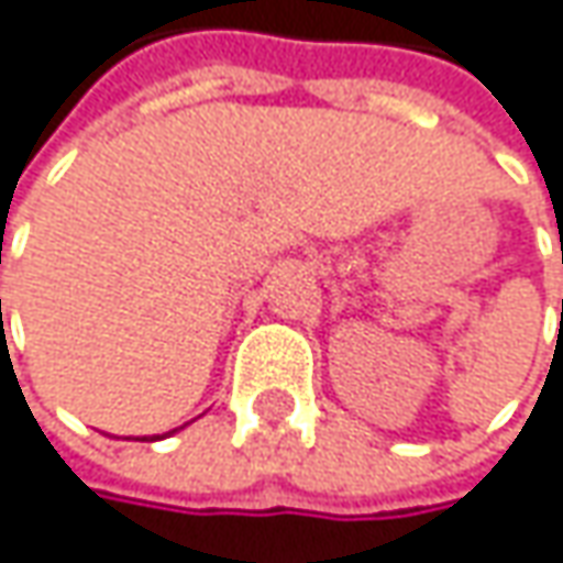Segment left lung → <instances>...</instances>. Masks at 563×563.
Masks as SVG:
<instances>
[{
  "instance_id": "8db88e82",
  "label": "left lung",
  "mask_w": 563,
  "mask_h": 563,
  "mask_svg": "<svg viewBox=\"0 0 563 563\" xmlns=\"http://www.w3.org/2000/svg\"><path fill=\"white\" fill-rule=\"evenodd\" d=\"M561 261H563V254H561Z\"/></svg>"
}]
</instances>
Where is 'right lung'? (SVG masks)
Here are the masks:
<instances>
[{"instance_id":"1","label":"right lung","mask_w":563,"mask_h":563,"mask_svg":"<svg viewBox=\"0 0 563 563\" xmlns=\"http://www.w3.org/2000/svg\"><path fill=\"white\" fill-rule=\"evenodd\" d=\"M178 430H181V427H178ZM172 433H175V430H172ZM172 433H165V437H172ZM165 437H162V440H165ZM155 440H158V437H155Z\"/></svg>"}]
</instances>
